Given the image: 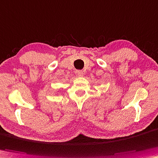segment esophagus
Returning <instances> with one entry per match:
<instances>
[{
    "label": "esophagus",
    "instance_id": "1",
    "mask_svg": "<svg viewBox=\"0 0 158 158\" xmlns=\"http://www.w3.org/2000/svg\"><path fill=\"white\" fill-rule=\"evenodd\" d=\"M75 73L77 77H82L83 76V71H80V70H77V71H76Z\"/></svg>",
    "mask_w": 158,
    "mask_h": 158
}]
</instances>
